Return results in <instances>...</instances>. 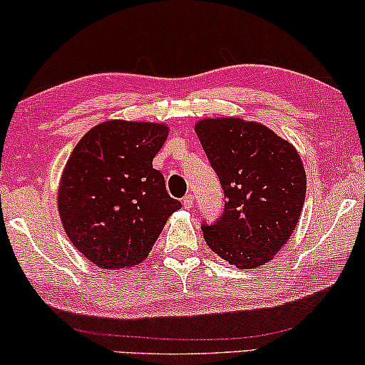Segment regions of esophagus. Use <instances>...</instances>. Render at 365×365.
<instances>
[{"instance_id": "esophagus-1", "label": "esophagus", "mask_w": 365, "mask_h": 365, "mask_svg": "<svg viewBox=\"0 0 365 365\" xmlns=\"http://www.w3.org/2000/svg\"><path fill=\"white\" fill-rule=\"evenodd\" d=\"M182 205H184V207H187V210H191V207L194 206V196H192V194H186V196L182 197Z\"/></svg>"}]
</instances>
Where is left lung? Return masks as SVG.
I'll return each instance as SVG.
<instances>
[{"label":"left lung","mask_w":365,"mask_h":365,"mask_svg":"<svg viewBox=\"0 0 365 365\" xmlns=\"http://www.w3.org/2000/svg\"><path fill=\"white\" fill-rule=\"evenodd\" d=\"M194 130L226 197L220 221L202 226L207 246L243 269L272 262L305 202L307 174L295 145L241 117H206Z\"/></svg>","instance_id":"8db88e82"}]
</instances>
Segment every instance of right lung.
Masks as SVG:
<instances>
[{"label": "right lung", "mask_w": 365, "mask_h": 365, "mask_svg": "<svg viewBox=\"0 0 365 365\" xmlns=\"http://www.w3.org/2000/svg\"><path fill=\"white\" fill-rule=\"evenodd\" d=\"M168 135L159 122L106 120L70 154L56 192L58 215L72 245L98 268L144 262L165 221L181 210L153 168Z\"/></svg>", "instance_id": "right-lung-1"}]
</instances>
